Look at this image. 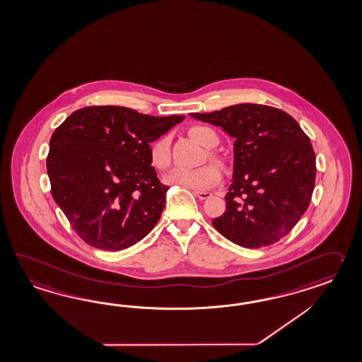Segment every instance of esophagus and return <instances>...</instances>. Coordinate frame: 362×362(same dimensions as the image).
Segmentation results:
<instances>
[{"label":"esophagus","instance_id":"1","mask_svg":"<svg viewBox=\"0 0 362 362\" xmlns=\"http://www.w3.org/2000/svg\"><path fill=\"white\" fill-rule=\"evenodd\" d=\"M200 200H206V199H209L212 194L211 192H208V191H194V192Z\"/></svg>","mask_w":362,"mask_h":362}]
</instances>
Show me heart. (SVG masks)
I'll list each match as a JSON object with an SVG mask.
<instances>
[{
    "label": "heart",
    "instance_id": "obj_1",
    "mask_svg": "<svg viewBox=\"0 0 362 362\" xmlns=\"http://www.w3.org/2000/svg\"><path fill=\"white\" fill-rule=\"evenodd\" d=\"M189 136L205 148H213L217 145L218 137L216 132L204 125H194L188 129ZM208 158L212 159L221 166L225 165V160L220 154L214 151H208ZM150 165L156 170L163 171L170 166L171 153H170V139L168 136H160L150 144ZM221 177L220 168L216 165L208 163L197 168H175L165 177L168 185H180L187 189L204 191L218 183Z\"/></svg>",
    "mask_w": 362,
    "mask_h": 362
}]
</instances>
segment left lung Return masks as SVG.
Returning a JSON list of instances; mask_svg holds the SVG:
<instances>
[{
	"mask_svg": "<svg viewBox=\"0 0 362 362\" xmlns=\"http://www.w3.org/2000/svg\"><path fill=\"white\" fill-rule=\"evenodd\" d=\"M191 116L235 139L226 211L212 221L214 229L246 248L284 238L309 208L315 185L309 136L289 114L264 105L242 103Z\"/></svg>",
	"mask_w": 362,
	"mask_h": 362,
	"instance_id": "left-lung-1",
	"label": "left lung"
}]
</instances>
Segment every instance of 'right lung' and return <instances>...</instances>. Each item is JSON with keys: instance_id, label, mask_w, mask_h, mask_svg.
<instances>
[{"instance_id": "obj_1", "label": "right lung", "mask_w": 362, "mask_h": 362, "mask_svg": "<svg viewBox=\"0 0 362 362\" xmlns=\"http://www.w3.org/2000/svg\"><path fill=\"white\" fill-rule=\"evenodd\" d=\"M183 119L90 106L54 129L47 156L51 194L83 242L119 251L157 225L168 187L150 165V142Z\"/></svg>"}]
</instances>
